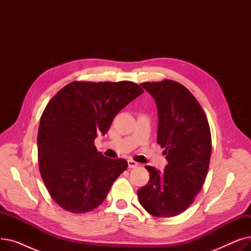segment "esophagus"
Returning <instances> with one entry per match:
<instances>
[{
    "label": "esophagus",
    "mask_w": 251,
    "mask_h": 251,
    "mask_svg": "<svg viewBox=\"0 0 251 251\" xmlns=\"http://www.w3.org/2000/svg\"><path fill=\"white\" fill-rule=\"evenodd\" d=\"M138 166V163L133 161V160H128V167L130 169H133V168H136Z\"/></svg>",
    "instance_id": "esophagus-1"
}]
</instances>
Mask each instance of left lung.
<instances>
[{
	"label": "left lung",
	"instance_id": "8db88e82",
	"mask_svg": "<svg viewBox=\"0 0 251 251\" xmlns=\"http://www.w3.org/2000/svg\"><path fill=\"white\" fill-rule=\"evenodd\" d=\"M141 86L155 100L157 143L168 165L164 173L146 166L150 181L137 190V196L151 215L175 217L192 204L202 188L212 153L209 125L200 102L181 83L164 79Z\"/></svg>",
	"mask_w": 251,
	"mask_h": 251
}]
</instances>
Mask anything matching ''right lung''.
<instances>
[{"instance_id":"1","label":"right lung","mask_w":251,"mask_h":251,"mask_svg":"<svg viewBox=\"0 0 251 251\" xmlns=\"http://www.w3.org/2000/svg\"><path fill=\"white\" fill-rule=\"evenodd\" d=\"M142 92L132 81H73L48 102L37 133L38 166L47 190L62 208L73 214L97 208L127 169L126 160L98 151L95 139Z\"/></svg>"}]
</instances>
